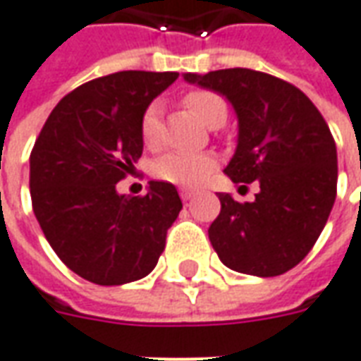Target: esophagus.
I'll use <instances>...</instances> for the list:
<instances>
[{
    "label": "esophagus",
    "mask_w": 361,
    "mask_h": 361,
    "mask_svg": "<svg viewBox=\"0 0 361 361\" xmlns=\"http://www.w3.org/2000/svg\"><path fill=\"white\" fill-rule=\"evenodd\" d=\"M180 198H183V200H190V198H195V190H188V188H180Z\"/></svg>",
    "instance_id": "34e87169"
}]
</instances>
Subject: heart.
I'll return each instance as SVG.
<instances>
[{
    "mask_svg": "<svg viewBox=\"0 0 361 361\" xmlns=\"http://www.w3.org/2000/svg\"><path fill=\"white\" fill-rule=\"evenodd\" d=\"M183 104L204 123L206 128L216 129L228 118L226 102L208 90H192L183 98ZM141 139L147 147H155L161 137V106L149 104L139 126ZM214 157L206 153H166L153 163V175L165 183L178 186H196L212 173Z\"/></svg>",
    "mask_w": 361,
    "mask_h": 361,
    "instance_id": "b5f03b06",
    "label": "heart"
}]
</instances>
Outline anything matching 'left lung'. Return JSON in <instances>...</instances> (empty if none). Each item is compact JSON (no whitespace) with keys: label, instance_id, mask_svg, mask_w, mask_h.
Masks as SVG:
<instances>
[{"label":"left lung","instance_id":"obj_1","mask_svg":"<svg viewBox=\"0 0 361 361\" xmlns=\"http://www.w3.org/2000/svg\"><path fill=\"white\" fill-rule=\"evenodd\" d=\"M232 104L238 147L224 173L259 183L253 202L220 192L208 235L226 267L275 277L307 257L336 200V143L317 106L289 82L250 68L183 74Z\"/></svg>","mask_w":361,"mask_h":361}]
</instances>
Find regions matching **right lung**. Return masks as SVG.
<instances>
[{
    "label": "right lung",
    "mask_w": 361,
    "mask_h": 361,
    "mask_svg": "<svg viewBox=\"0 0 361 361\" xmlns=\"http://www.w3.org/2000/svg\"><path fill=\"white\" fill-rule=\"evenodd\" d=\"M178 72L123 71L66 94L31 151L33 212L61 261L96 285H126L155 269L183 208L175 185L151 180L145 196L116 185L143 153L141 116Z\"/></svg>",
    "instance_id": "obj_1"
}]
</instances>
